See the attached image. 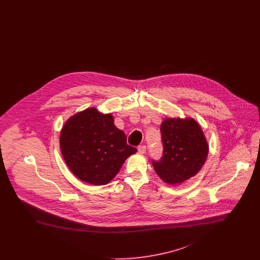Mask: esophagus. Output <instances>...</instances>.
I'll return each instance as SVG.
<instances>
[{
	"label": "esophagus",
	"mask_w": 260,
	"mask_h": 260,
	"mask_svg": "<svg viewBox=\"0 0 260 260\" xmlns=\"http://www.w3.org/2000/svg\"><path fill=\"white\" fill-rule=\"evenodd\" d=\"M137 150H138V152H139L140 154H144V153L146 152V146H145V145H139V146L137 147Z\"/></svg>",
	"instance_id": "34e87169"
}]
</instances>
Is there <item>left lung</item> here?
<instances>
[{
	"label": "left lung",
	"instance_id": "1",
	"mask_svg": "<svg viewBox=\"0 0 260 260\" xmlns=\"http://www.w3.org/2000/svg\"><path fill=\"white\" fill-rule=\"evenodd\" d=\"M162 156L152 161L162 181L179 184L196 175L209 154V145L200 124L192 118H167L161 124Z\"/></svg>",
	"mask_w": 260,
	"mask_h": 260
}]
</instances>
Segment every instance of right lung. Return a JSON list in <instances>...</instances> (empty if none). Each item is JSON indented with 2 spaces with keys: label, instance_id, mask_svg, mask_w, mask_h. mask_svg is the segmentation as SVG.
<instances>
[{
  "label": "right lung",
  "instance_id": "obj_1",
  "mask_svg": "<svg viewBox=\"0 0 260 260\" xmlns=\"http://www.w3.org/2000/svg\"><path fill=\"white\" fill-rule=\"evenodd\" d=\"M63 159L75 175L92 185L109 183L136 148L126 144L124 132L111 114L91 107L70 117L60 133Z\"/></svg>",
  "mask_w": 260,
  "mask_h": 260
}]
</instances>
